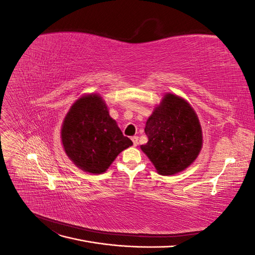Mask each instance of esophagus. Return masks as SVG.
<instances>
[{"mask_svg": "<svg viewBox=\"0 0 255 255\" xmlns=\"http://www.w3.org/2000/svg\"><path fill=\"white\" fill-rule=\"evenodd\" d=\"M132 141H133L134 145L136 146V145L138 144V136H133V137H132Z\"/></svg>", "mask_w": 255, "mask_h": 255, "instance_id": "obj_1", "label": "esophagus"}]
</instances>
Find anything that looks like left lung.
Returning a JSON list of instances; mask_svg holds the SVG:
<instances>
[{"label": "left lung", "mask_w": 255, "mask_h": 255, "mask_svg": "<svg viewBox=\"0 0 255 255\" xmlns=\"http://www.w3.org/2000/svg\"><path fill=\"white\" fill-rule=\"evenodd\" d=\"M148 142L140 145L161 175H172L194 163L203 137L198 116L183 98L166 94L146 120Z\"/></svg>", "instance_id": "1"}]
</instances>
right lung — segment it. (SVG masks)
I'll list each match as a JSON object with an SVG mask.
<instances>
[{"mask_svg":"<svg viewBox=\"0 0 255 255\" xmlns=\"http://www.w3.org/2000/svg\"><path fill=\"white\" fill-rule=\"evenodd\" d=\"M61 142L75 166L89 173H103L118 154L133 144L123 136L97 94L85 95L70 107L61 127Z\"/></svg>","mask_w":255,"mask_h":255,"instance_id":"1","label":"right lung"}]
</instances>
